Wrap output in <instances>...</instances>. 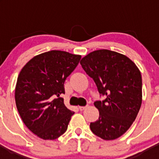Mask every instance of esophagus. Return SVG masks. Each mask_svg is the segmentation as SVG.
<instances>
[{
    "label": "esophagus",
    "instance_id": "obj_1",
    "mask_svg": "<svg viewBox=\"0 0 159 159\" xmlns=\"http://www.w3.org/2000/svg\"><path fill=\"white\" fill-rule=\"evenodd\" d=\"M87 107H88V106H86V107H79V109H80V111H84V110H85Z\"/></svg>",
    "mask_w": 159,
    "mask_h": 159
}]
</instances>
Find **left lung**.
Masks as SVG:
<instances>
[{"mask_svg": "<svg viewBox=\"0 0 159 159\" xmlns=\"http://www.w3.org/2000/svg\"><path fill=\"white\" fill-rule=\"evenodd\" d=\"M80 64L94 80L99 94L106 96L94 102L99 117L90 128L102 139H116L130 128L141 107V72L125 55L107 49L89 53Z\"/></svg>", "mask_w": 159, "mask_h": 159, "instance_id": "1", "label": "left lung"}]
</instances>
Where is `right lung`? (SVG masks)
Listing matches in <instances>:
<instances>
[{"label": "right lung", "instance_id": "right-lung-1", "mask_svg": "<svg viewBox=\"0 0 159 159\" xmlns=\"http://www.w3.org/2000/svg\"><path fill=\"white\" fill-rule=\"evenodd\" d=\"M80 59L64 51L46 52L31 59L18 75L16 108L25 126L42 139L54 140L67 130L75 112L66 107L60 95Z\"/></svg>", "mask_w": 159, "mask_h": 159}]
</instances>
